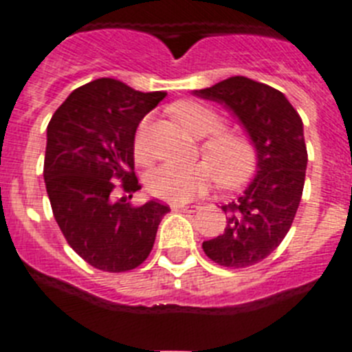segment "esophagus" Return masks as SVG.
<instances>
[{
	"instance_id": "obj_1",
	"label": "esophagus",
	"mask_w": 352,
	"mask_h": 352,
	"mask_svg": "<svg viewBox=\"0 0 352 352\" xmlns=\"http://www.w3.org/2000/svg\"><path fill=\"white\" fill-rule=\"evenodd\" d=\"M173 210L174 211H197L199 206L197 204H188V206H185V204H174Z\"/></svg>"
}]
</instances>
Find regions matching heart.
I'll return each mask as SVG.
<instances>
[{"label": "heart", "mask_w": 352, "mask_h": 352, "mask_svg": "<svg viewBox=\"0 0 352 352\" xmlns=\"http://www.w3.org/2000/svg\"><path fill=\"white\" fill-rule=\"evenodd\" d=\"M173 114L186 132L197 139H207L201 151L209 162H197L190 166L162 164L146 174V188L151 195L167 203H188L213 185L219 174L223 185H238L245 182L256 167V149L250 139L241 133L223 130V120L213 109L201 102H179L173 107ZM148 120L139 125L133 149L139 160L148 157Z\"/></svg>", "instance_id": "b5f03b06"}]
</instances>
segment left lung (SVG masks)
<instances>
[{
  "instance_id": "1",
  "label": "left lung",
  "mask_w": 352,
  "mask_h": 352,
  "mask_svg": "<svg viewBox=\"0 0 352 352\" xmlns=\"http://www.w3.org/2000/svg\"><path fill=\"white\" fill-rule=\"evenodd\" d=\"M194 95L232 113L256 149V176L222 206V234L203 243L204 254L220 266L247 268L282 243L300 206L307 170L303 121L284 93L243 76L194 89Z\"/></svg>"
}]
</instances>
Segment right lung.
Segmentation results:
<instances>
[{"label": "right lung", "mask_w": 352, "mask_h": 352, "mask_svg": "<svg viewBox=\"0 0 352 352\" xmlns=\"http://www.w3.org/2000/svg\"><path fill=\"white\" fill-rule=\"evenodd\" d=\"M166 95L102 77L74 89L49 123L43 179L52 213L68 245L93 268H138L169 211L157 201L135 208L113 197L118 182L129 197L141 190L133 174L135 130Z\"/></svg>", "instance_id": "1"}]
</instances>
